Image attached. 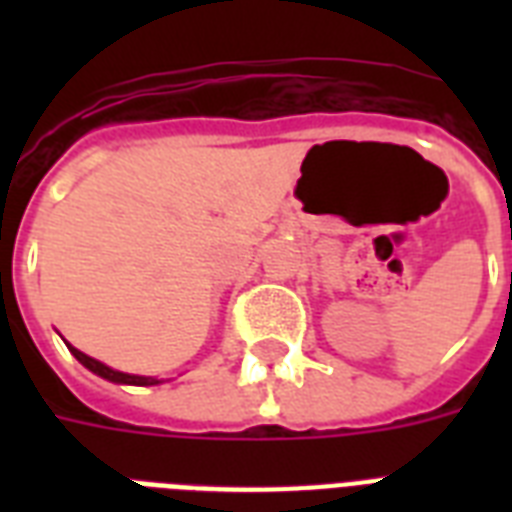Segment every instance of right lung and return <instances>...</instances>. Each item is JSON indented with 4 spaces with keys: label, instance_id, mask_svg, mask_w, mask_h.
<instances>
[{
    "label": "right lung",
    "instance_id": "obj_1",
    "mask_svg": "<svg viewBox=\"0 0 512 512\" xmlns=\"http://www.w3.org/2000/svg\"><path fill=\"white\" fill-rule=\"evenodd\" d=\"M68 350L74 353L79 364H84L87 369H90V372L100 374V377H106V380H111V382H127V385H159V380H156V377H138V374L116 372V369H111V366H106V364H100V361L90 358L87 353H82V350L71 348V345H68Z\"/></svg>",
    "mask_w": 512,
    "mask_h": 512
}]
</instances>
